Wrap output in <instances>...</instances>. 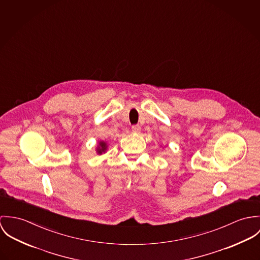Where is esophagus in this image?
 I'll return each instance as SVG.
<instances>
[{"label":"esophagus","mask_w":260,"mask_h":260,"mask_svg":"<svg viewBox=\"0 0 260 260\" xmlns=\"http://www.w3.org/2000/svg\"><path fill=\"white\" fill-rule=\"evenodd\" d=\"M141 126L139 125V124H137V125H133L132 126V131H133V133H136V134H139L140 132H141Z\"/></svg>","instance_id":"1"}]
</instances>
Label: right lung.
<instances>
[{
	"mask_svg": "<svg viewBox=\"0 0 260 260\" xmlns=\"http://www.w3.org/2000/svg\"><path fill=\"white\" fill-rule=\"evenodd\" d=\"M108 149V144L105 141H100L99 144L95 147V151L98 154H103L107 151Z\"/></svg>",
	"mask_w": 260,
	"mask_h": 260,
	"instance_id": "obj_1",
	"label": "right lung"
}]
</instances>
